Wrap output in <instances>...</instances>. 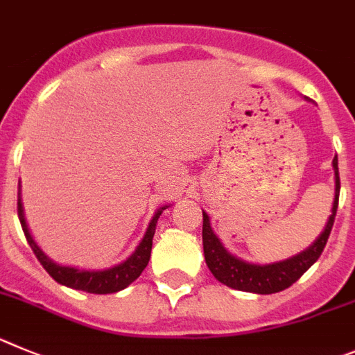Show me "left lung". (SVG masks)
<instances>
[{"label": "left lung", "mask_w": 355, "mask_h": 355, "mask_svg": "<svg viewBox=\"0 0 355 355\" xmlns=\"http://www.w3.org/2000/svg\"><path fill=\"white\" fill-rule=\"evenodd\" d=\"M333 168L336 189H334L333 210H331L333 214L329 216V221L325 225L324 232L320 233V237L313 242L308 249L283 261L258 265L233 257L232 253L226 251L221 241L216 237V233L210 228L209 216L203 212V232H201V235H203V253H205L207 267L214 274V277L217 281H221L223 285L230 286V288L251 293H261V295L281 292V290L292 286L320 258L322 251H324L325 244H327L329 233L333 230L334 217H336L338 210V200H340L338 157L333 159Z\"/></svg>", "instance_id": "left-lung-1"}]
</instances>
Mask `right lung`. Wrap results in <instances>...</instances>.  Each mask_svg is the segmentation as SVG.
Listing matches in <instances>:
<instances>
[{"label": "right lung", "instance_id": "right-lung-1", "mask_svg": "<svg viewBox=\"0 0 355 355\" xmlns=\"http://www.w3.org/2000/svg\"><path fill=\"white\" fill-rule=\"evenodd\" d=\"M166 207L155 212V216L152 217L148 228H146L145 237L139 242V245L136 248L132 254L127 258L122 263L110 267V269L104 270H86V269H76V267H65V265H60L56 261L51 260L42 249L38 248L37 242L31 237L30 230H28L26 219H24V210H22V201H21V193L17 196V214L19 221H21L22 232L26 235L28 244L33 249L35 257L38 258V261L42 263L44 269L49 272V276L54 281H58L60 285H65L69 288L74 290H83V292L88 293H114L120 292V290L127 288V286L136 281L139 277V274L145 270V267L148 265L150 253H152V239H154L155 233V225H157L159 216L162 214Z\"/></svg>", "mask_w": 355, "mask_h": 355}]
</instances>
